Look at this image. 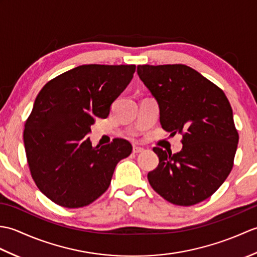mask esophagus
Masks as SVG:
<instances>
[{
	"instance_id": "1",
	"label": "esophagus",
	"mask_w": 257,
	"mask_h": 257,
	"mask_svg": "<svg viewBox=\"0 0 257 257\" xmlns=\"http://www.w3.org/2000/svg\"><path fill=\"white\" fill-rule=\"evenodd\" d=\"M133 151H134V154H139V152H144V151H145V149H144V148H141V147L135 146Z\"/></svg>"
}]
</instances>
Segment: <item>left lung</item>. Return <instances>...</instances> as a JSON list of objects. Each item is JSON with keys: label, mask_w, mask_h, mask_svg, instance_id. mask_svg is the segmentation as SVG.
<instances>
[{"label": "left lung", "mask_w": 257, "mask_h": 257, "mask_svg": "<svg viewBox=\"0 0 257 257\" xmlns=\"http://www.w3.org/2000/svg\"><path fill=\"white\" fill-rule=\"evenodd\" d=\"M137 73L158 101L162 128L182 135L177 154L154 148L159 165L148 173L152 189L176 205L210 198L230 174L238 143L225 94L187 65H139Z\"/></svg>", "instance_id": "left-lung-1"}]
</instances>
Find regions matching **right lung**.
<instances>
[{
  "label": "right lung",
  "instance_id": "add662e5",
  "mask_svg": "<svg viewBox=\"0 0 257 257\" xmlns=\"http://www.w3.org/2000/svg\"><path fill=\"white\" fill-rule=\"evenodd\" d=\"M135 70V65H81L38 92L23 139L32 178L54 203L68 209L90 204L109 188L117 163L132 154L127 140L99 148L87 135L97 117H108Z\"/></svg>",
  "mask_w": 257,
  "mask_h": 257
}]
</instances>
